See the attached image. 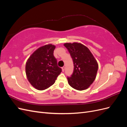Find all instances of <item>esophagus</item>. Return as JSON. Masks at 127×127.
<instances>
[{
    "label": "esophagus",
    "instance_id": "esophagus-1",
    "mask_svg": "<svg viewBox=\"0 0 127 127\" xmlns=\"http://www.w3.org/2000/svg\"><path fill=\"white\" fill-rule=\"evenodd\" d=\"M64 69H65V67L64 66V67H62V70H63V71H64Z\"/></svg>",
    "mask_w": 127,
    "mask_h": 127
}]
</instances>
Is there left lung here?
Masks as SVG:
<instances>
[{"instance_id":"1","label":"left lung","mask_w":127,"mask_h":127,"mask_svg":"<svg viewBox=\"0 0 127 127\" xmlns=\"http://www.w3.org/2000/svg\"><path fill=\"white\" fill-rule=\"evenodd\" d=\"M74 63V71L67 77L69 85L78 91L86 90L93 83L96 76L98 64L86 46L79 43L64 44Z\"/></svg>"}]
</instances>
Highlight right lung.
Wrapping results in <instances>:
<instances>
[{
    "label": "right lung",
    "mask_w": 127,
    "mask_h": 127,
    "mask_svg": "<svg viewBox=\"0 0 127 127\" xmlns=\"http://www.w3.org/2000/svg\"><path fill=\"white\" fill-rule=\"evenodd\" d=\"M55 48L51 44L42 46L34 51L27 61V78L38 90H44L52 85L62 71L53 56Z\"/></svg>",
    "instance_id": "obj_1"
}]
</instances>
